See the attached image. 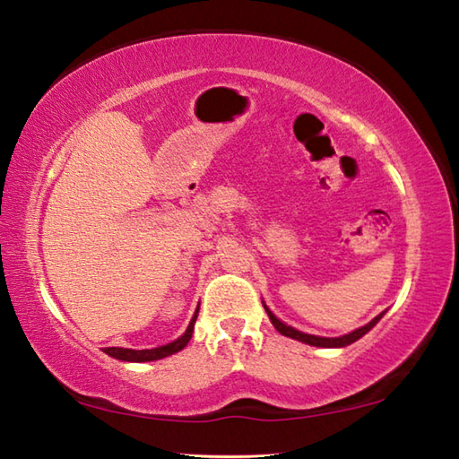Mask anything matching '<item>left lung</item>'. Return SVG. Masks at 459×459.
I'll list each match as a JSON object with an SVG mask.
<instances>
[{
    "label": "left lung",
    "mask_w": 459,
    "mask_h": 459,
    "mask_svg": "<svg viewBox=\"0 0 459 459\" xmlns=\"http://www.w3.org/2000/svg\"><path fill=\"white\" fill-rule=\"evenodd\" d=\"M263 307H264V310H266V314H268V318H271V322H273V326L281 332L282 336H289V338H294V340H299V342H304V344H310V346H318V348H344V346H348V344H352V342H356V340H360L366 332H370L376 325H378V320L384 316V312L382 314H378V316H376L372 322H368L366 326H362V328H358V330H354V332H350V334H344V336H338V338H325V336H314V334H304V332H300V330H296V328H292V326H286L282 320H278L274 314L268 310V307L266 304L263 302Z\"/></svg>",
    "instance_id": "left-lung-1"
}]
</instances>
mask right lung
<instances>
[{"label": "right lung", "instance_id": "obj_1", "mask_svg": "<svg viewBox=\"0 0 459 459\" xmlns=\"http://www.w3.org/2000/svg\"><path fill=\"white\" fill-rule=\"evenodd\" d=\"M196 314H199V308L195 310V316L188 322V326L185 330V334L181 338H177L175 342L165 344V346H159V348H151V350H131V348H103L105 354H109L111 358H117V360H123V362H152V360H160V358H167L170 354L178 352V350H183L188 340L193 336V330H195V320H196Z\"/></svg>", "mask_w": 459, "mask_h": 459}]
</instances>
